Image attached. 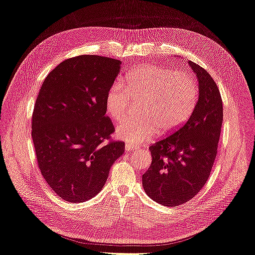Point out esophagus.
<instances>
[{
  "mask_svg": "<svg viewBox=\"0 0 255 255\" xmlns=\"http://www.w3.org/2000/svg\"><path fill=\"white\" fill-rule=\"evenodd\" d=\"M137 150V148L136 146H133V145H130V144H126V151H136Z\"/></svg>",
  "mask_w": 255,
  "mask_h": 255,
  "instance_id": "obj_1",
  "label": "esophagus"
}]
</instances>
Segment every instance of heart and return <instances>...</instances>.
Listing matches in <instances>:
<instances>
[{
	"label": "heart",
	"instance_id": "obj_1",
	"mask_svg": "<svg viewBox=\"0 0 255 255\" xmlns=\"http://www.w3.org/2000/svg\"><path fill=\"white\" fill-rule=\"evenodd\" d=\"M127 88L126 89L125 87ZM133 102L140 116L122 122L116 128L119 139L140 144L159 133L179 128L194 113L198 102V86L192 76L157 66H140L126 78V86L115 82L106 92L105 109L110 117L120 122Z\"/></svg>",
	"mask_w": 255,
	"mask_h": 255
}]
</instances>
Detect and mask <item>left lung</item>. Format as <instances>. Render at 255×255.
<instances>
[{
    "instance_id": "obj_1",
    "label": "left lung",
    "mask_w": 255,
    "mask_h": 255,
    "mask_svg": "<svg viewBox=\"0 0 255 255\" xmlns=\"http://www.w3.org/2000/svg\"><path fill=\"white\" fill-rule=\"evenodd\" d=\"M199 82L194 113L180 128L150 146L152 163L142 186L154 201L177 206L189 201L210 177L217 155L223 111L217 84L206 70L188 61Z\"/></svg>"
}]
</instances>
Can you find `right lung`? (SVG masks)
<instances>
[{
	"label": "right lung",
	"mask_w": 255,
	"mask_h": 255,
	"mask_svg": "<svg viewBox=\"0 0 255 255\" xmlns=\"http://www.w3.org/2000/svg\"><path fill=\"white\" fill-rule=\"evenodd\" d=\"M122 61L98 55L66 59L52 70L38 94L32 137L45 182L68 202H84L101 190L125 143L104 144L114 133L106 117V92Z\"/></svg>",
	"instance_id": "1"
}]
</instances>
